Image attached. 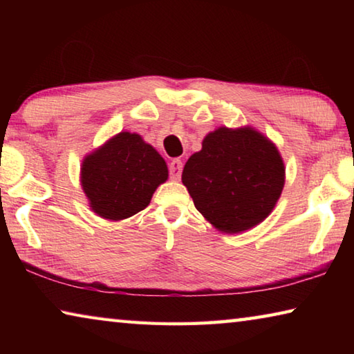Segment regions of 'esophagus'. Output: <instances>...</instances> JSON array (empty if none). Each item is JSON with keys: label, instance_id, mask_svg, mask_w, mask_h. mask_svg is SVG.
Here are the masks:
<instances>
[{"label": "esophagus", "instance_id": "obj_1", "mask_svg": "<svg viewBox=\"0 0 354 354\" xmlns=\"http://www.w3.org/2000/svg\"><path fill=\"white\" fill-rule=\"evenodd\" d=\"M181 171H183V162L179 159H173L170 165H169V173H170V179L173 181H178L181 178Z\"/></svg>", "mask_w": 354, "mask_h": 354}]
</instances>
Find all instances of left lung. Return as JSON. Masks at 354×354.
<instances>
[{"label":"left lung","mask_w":354,"mask_h":354,"mask_svg":"<svg viewBox=\"0 0 354 354\" xmlns=\"http://www.w3.org/2000/svg\"><path fill=\"white\" fill-rule=\"evenodd\" d=\"M277 147L251 128H218L183 170L195 207L223 232H241L273 211L284 187Z\"/></svg>","instance_id":"8db88e82"}]
</instances>
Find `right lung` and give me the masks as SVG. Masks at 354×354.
<instances>
[{"mask_svg": "<svg viewBox=\"0 0 354 354\" xmlns=\"http://www.w3.org/2000/svg\"><path fill=\"white\" fill-rule=\"evenodd\" d=\"M167 164L139 134L120 133L82 162L81 183L100 217L123 220L145 209L167 181Z\"/></svg>", "mask_w": 354, "mask_h": 354, "instance_id": "1", "label": "right lung"}]
</instances>
